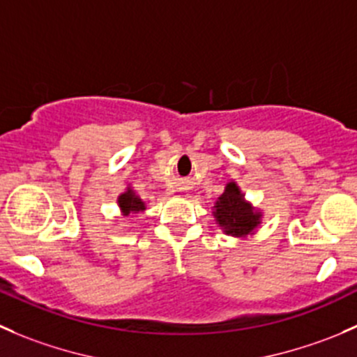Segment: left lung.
I'll return each instance as SVG.
<instances>
[{
    "label": "left lung",
    "mask_w": 357,
    "mask_h": 357,
    "mask_svg": "<svg viewBox=\"0 0 357 357\" xmlns=\"http://www.w3.org/2000/svg\"><path fill=\"white\" fill-rule=\"evenodd\" d=\"M211 210L215 224L222 229V232L238 239L255 234L264 218V211L246 199L241 187L234 180L227 182L224 192L215 201Z\"/></svg>",
    "instance_id": "obj_1"
}]
</instances>
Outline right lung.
Here are the masks:
<instances>
[{
  "label": "right lung",
  "mask_w": 357,
  "mask_h": 357,
  "mask_svg": "<svg viewBox=\"0 0 357 357\" xmlns=\"http://www.w3.org/2000/svg\"><path fill=\"white\" fill-rule=\"evenodd\" d=\"M118 206H119V211H121L123 217H130V215L142 213V211L146 210V203L140 199V196L135 192V190H133L132 185H128L121 194H119Z\"/></svg>",
  "instance_id": "1"
}]
</instances>
